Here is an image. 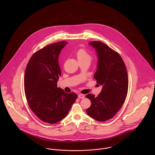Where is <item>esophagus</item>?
Instances as JSON below:
<instances>
[{
	"label": "esophagus",
	"instance_id": "1",
	"mask_svg": "<svg viewBox=\"0 0 155 155\" xmlns=\"http://www.w3.org/2000/svg\"><path fill=\"white\" fill-rule=\"evenodd\" d=\"M78 97H79L80 99H83V98L85 97V95H83V94H79V95H78Z\"/></svg>",
	"mask_w": 155,
	"mask_h": 155
}]
</instances>
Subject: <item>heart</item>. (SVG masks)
Here are the masks:
<instances>
[{"instance_id":"1","label":"heart","mask_w":155,"mask_h":155,"mask_svg":"<svg viewBox=\"0 0 155 155\" xmlns=\"http://www.w3.org/2000/svg\"><path fill=\"white\" fill-rule=\"evenodd\" d=\"M76 56L78 61H88L89 63L92 59V56L84 49H79L76 53Z\"/></svg>"}]
</instances>
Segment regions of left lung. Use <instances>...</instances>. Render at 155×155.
<instances>
[{"label": "left lung", "mask_w": 155, "mask_h": 155, "mask_svg": "<svg viewBox=\"0 0 155 155\" xmlns=\"http://www.w3.org/2000/svg\"><path fill=\"white\" fill-rule=\"evenodd\" d=\"M89 45L96 51L97 56L94 78L102 85L97 97L89 94L91 106L87 109L89 116L99 121L112 118L125 102L128 87V74L125 64L118 53L100 41Z\"/></svg>", "instance_id": "left-lung-1"}]
</instances>
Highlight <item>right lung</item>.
I'll list each match as a JSON object with an SVG mask.
<instances>
[{
	"mask_svg": "<svg viewBox=\"0 0 155 155\" xmlns=\"http://www.w3.org/2000/svg\"><path fill=\"white\" fill-rule=\"evenodd\" d=\"M65 41L48 45L30 59L24 75L25 94L30 109L45 123L54 124L66 117L77 98L58 88L61 75L59 56Z\"/></svg>",
	"mask_w": 155,
	"mask_h": 155,
	"instance_id": "add662e5",
	"label": "right lung"
}]
</instances>
